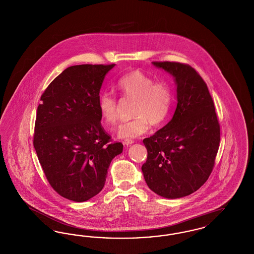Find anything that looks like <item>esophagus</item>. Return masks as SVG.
I'll return each instance as SVG.
<instances>
[{
    "label": "esophagus",
    "mask_w": 254,
    "mask_h": 254,
    "mask_svg": "<svg viewBox=\"0 0 254 254\" xmlns=\"http://www.w3.org/2000/svg\"><path fill=\"white\" fill-rule=\"evenodd\" d=\"M133 143H134V141L131 140V139H127V140L124 141V145H127V146L132 145Z\"/></svg>",
    "instance_id": "esophagus-1"
}]
</instances>
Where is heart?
Wrapping results in <instances>:
<instances>
[{
  "label": "heart",
  "instance_id": "1",
  "mask_svg": "<svg viewBox=\"0 0 254 254\" xmlns=\"http://www.w3.org/2000/svg\"><path fill=\"white\" fill-rule=\"evenodd\" d=\"M117 87L125 98L135 100L130 121L123 123L118 136L124 139L136 138L146 132L150 124L158 127L168 121L174 102L171 85L166 81H158L141 71H133L123 76ZM98 110L105 126L112 128L119 120L120 106L115 97L102 93L98 100Z\"/></svg>",
  "mask_w": 254,
  "mask_h": 254
}]
</instances>
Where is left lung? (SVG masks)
<instances>
[{
  "label": "left lung",
  "instance_id": "obj_1",
  "mask_svg": "<svg viewBox=\"0 0 254 254\" xmlns=\"http://www.w3.org/2000/svg\"><path fill=\"white\" fill-rule=\"evenodd\" d=\"M171 74L177 107L170 121L143 141L147 158L142 166L146 185L168 199L188 196L208 179L220 143V125L205 81L189 64L152 62Z\"/></svg>",
  "mask_w": 254,
  "mask_h": 254
}]
</instances>
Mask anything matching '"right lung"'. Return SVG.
Returning a JSON list of instances; mask_svg holds the SVG:
<instances>
[{
	"label": "right lung",
	"instance_id": "right-lung-1",
	"mask_svg": "<svg viewBox=\"0 0 254 254\" xmlns=\"http://www.w3.org/2000/svg\"><path fill=\"white\" fill-rule=\"evenodd\" d=\"M112 64L64 69L47 87L37 109L33 145L50 186L61 196L85 202L106 183L123 145L111 142L101 125L99 93Z\"/></svg>",
	"mask_w": 254,
	"mask_h": 254
}]
</instances>
